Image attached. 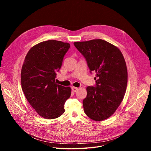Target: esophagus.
<instances>
[{
	"label": "esophagus",
	"mask_w": 151,
	"mask_h": 151,
	"mask_svg": "<svg viewBox=\"0 0 151 151\" xmlns=\"http://www.w3.org/2000/svg\"><path fill=\"white\" fill-rule=\"evenodd\" d=\"M78 90V88H76V87H73L72 88V91H73V92L77 91Z\"/></svg>",
	"instance_id": "obj_1"
}]
</instances>
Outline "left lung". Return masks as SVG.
<instances>
[{"label":"left lung","instance_id":"1","mask_svg":"<svg viewBox=\"0 0 151 151\" xmlns=\"http://www.w3.org/2000/svg\"><path fill=\"white\" fill-rule=\"evenodd\" d=\"M87 61L90 72L96 73L95 87H87L83 110L90 118L99 121L109 118L124 97L128 79L125 59L115 45L102 39L74 42Z\"/></svg>","mask_w":151,"mask_h":151}]
</instances>
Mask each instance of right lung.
<instances>
[{
  "instance_id": "add662e5",
  "label": "right lung",
  "mask_w": 151,
  "mask_h": 151,
  "mask_svg": "<svg viewBox=\"0 0 151 151\" xmlns=\"http://www.w3.org/2000/svg\"><path fill=\"white\" fill-rule=\"evenodd\" d=\"M70 47L67 42L49 40L33 46L25 57L21 87L29 103L44 118L55 119L65 111L71 88L57 84L55 79Z\"/></svg>"
}]
</instances>
